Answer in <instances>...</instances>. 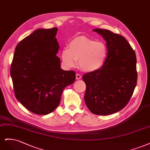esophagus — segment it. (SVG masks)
I'll use <instances>...</instances> for the list:
<instances>
[{
	"mask_svg": "<svg viewBox=\"0 0 150 150\" xmlns=\"http://www.w3.org/2000/svg\"><path fill=\"white\" fill-rule=\"evenodd\" d=\"M81 79V76L79 74H76V80H80Z\"/></svg>",
	"mask_w": 150,
	"mask_h": 150,
	"instance_id": "esophagus-1",
	"label": "esophagus"
}]
</instances>
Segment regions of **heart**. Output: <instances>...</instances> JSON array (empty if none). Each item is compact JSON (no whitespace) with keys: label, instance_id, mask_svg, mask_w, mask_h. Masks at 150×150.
Returning <instances> with one entry per match:
<instances>
[{"label":"heart","instance_id":"b5f03b06","mask_svg":"<svg viewBox=\"0 0 150 150\" xmlns=\"http://www.w3.org/2000/svg\"><path fill=\"white\" fill-rule=\"evenodd\" d=\"M107 55V47L103 42H96L87 37H79L69 43V48L62 49L61 59L67 69L75 68L79 60L82 70L91 72L103 66Z\"/></svg>","mask_w":150,"mask_h":150}]
</instances>
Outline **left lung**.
Returning <instances> with one entry per match:
<instances>
[{
	"instance_id": "obj_1",
	"label": "left lung",
	"mask_w": 150,
	"mask_h": 150,
	"mask_svg": "<svg viewBox=\"0 0 150 150\" xmlns=\"http://www.w3.org/2000/svg\"><path fill=\"white\" fill-rule=\"evenodd\" d=\"M93 31L107 42L108 55L100 69L83 75L84 100L92 113L108 115L122 110L132 97L137 82V57L123 36L101 28Z\"/></svg>"
}]
</instances>
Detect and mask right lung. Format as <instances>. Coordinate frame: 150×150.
<instances>
[{
    "label": "right lung",
    "mask_w": 150,
    "mask_h": 150,
    "mask_svg": "<svg viewBox=\"0 0 150 150\" xmlns=\"http://www.w3.org/2000/svg\"><path fill=\"white\" fill-rule=\"evenodd\" d=\"M58 28H38L17 45L11 67L16 98L30 112L45 115L59 106L63 91L75 80L57 56Z\"/></svg>",
    "instance_id": "obj_1"
}]
</instances>
